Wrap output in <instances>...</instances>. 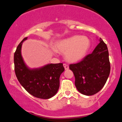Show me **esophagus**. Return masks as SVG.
<instances>
[{"label":"esophagus","mask_w":122,"mask_h":122,"mask_svg":"<svg viewBox=\"0 0 122 122\" xmlns=\"http://www.w3.org/2000/svg\"><path fill=\"white\" fill-rule=\"evenodd\" d=\"M64 68H65V70L69 69V66H68V65H66V64H64Z\"/></svg>","instance_id":"obj_1"}]
</instances>
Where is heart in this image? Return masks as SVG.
Wrapping results in <instances>:
<instances>
[{"label":"heart","instance_id":"1","mask_svg":"<svg viewBox=\"0 0 122 122\" xmlns=\"http://www.w3.org/2000/svg\"><path fill=\"white\" fill-rule=\"evenodd\" d=\"M91 46L89 39L86 36H75L59 41L54 47L57 52L65 54L66 61L75 62L85 57Z\"/></svg>","mask_w":122,"mask_h":122}]
</instances>
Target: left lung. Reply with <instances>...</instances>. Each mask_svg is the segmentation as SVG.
Listing matches in <instances>:
<instances>
[{"label": "left lung", "mask_w": 122, "mask_h": 122, "mask_svg": "<svg viewBox=\"0 0 122 122\" xmlns=\"http://www.w3.org/2000/svg\"><path fill=\"white\" fill-rule=\"evenodd\" d=\"M92 53L80 62L71 64L73 72L75 86L78 91L86 96L96 94L103 88L110 73L108 50L101 38Z\"/></svg>", "instance_id": "8db88e82"}]
</instances>
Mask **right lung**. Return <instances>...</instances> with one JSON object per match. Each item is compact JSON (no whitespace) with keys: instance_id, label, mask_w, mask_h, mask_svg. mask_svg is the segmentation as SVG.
Wrapping results in <instances>:
<instances>
[{"instance_id":"right-lung-1","label":"right lung","mask_w":122,"mask_h":122,"mask_svg":"<svg viewBox=\"0 0 122 122\" xmlns=\"http://www.w3.org/2000/svg\"><path fill=\"white\" fill-rule=\"evenodd\" d=\"M27 39L25 38L20 42L14 53L15 75L21 85L30 94L40 99H50L58 91L60 75L65 69L62 63L49 64L34 69L29 68L21 53L22 43Z\"/></svg>"}]
</instances>
